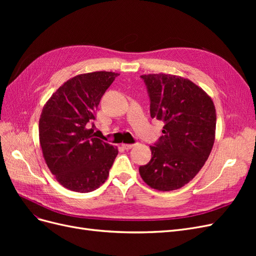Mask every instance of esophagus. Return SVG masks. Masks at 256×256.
<instances>
[{
  "instance_id": "1",
  "label": "esophagus",
  "mask_w": 256,
  "mask_h": 256,
  "mask_svg": "<svg viewBox=\"0 0 256 256\" xmlns=\"http://www.w3.org/2000/svg\"><path fill=\"white\" fill-rule=\"evenodd\" d=\"M122 148L130 150V148H132V147H134V144H122Z\"/></svg>"
}]
</instances>
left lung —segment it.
Segmentation results:
<instances>
[{
  "mask_svg": "<svg viewBox=\"0 0 256 256\" xmlns=\"http://www.w3.org/2000/svg\"><path fill=\"white\" fill-rule=\"evenodd\" d=\"M150 99V116L164 122L150 146L152 159L140 166L142 180L159 191L180 189L203 168L216 136V108L196 83L168 74H143Z\"/></svg>",
  "mask_w": 256,
  "mask_h": 256,
  "instance_id": "left-lung-1",
  "label": "left lung"
}]
</instances>
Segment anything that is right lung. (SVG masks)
<instances>
[{"label": "right lung", "mask_w": 256, "mask_h": 256, "mask_svg": "<svg viewBox=\"0 0 256 256\" xmlns=\"http://www.w3.org/2000/svg\"><path fill=\"white\" fill-rule=\"evenodd\" d=\"M118 76L112 72L76 76L60 85L42 108V156L56 180L69 190L85 193L99 188L118 156V147L94 134L100 99Z\"/></svg>", "instance_id": "obj_1"}]
</instances>
